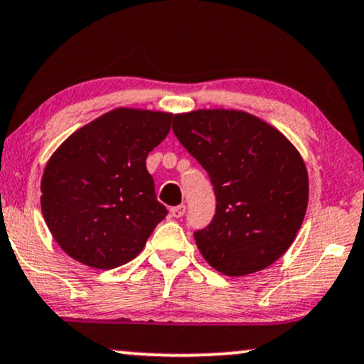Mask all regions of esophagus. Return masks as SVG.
I'll list each match as a JSON object with an SVG mask.
<instances>
[{"label": "esophagus", "mask_w": 364, "mask_h": 364, "mask_svg": "<svg viewBox=\"0 0 364 364\" xmlns=\"http://www.w3.org/2000/svg\"><path fill=\"white\" fill-rule=\"evenodd\" d=\"M185 212H186V205H185V203H181V205H176V207H173V208L169 210L171 217H174V218H179V217H183V215H185Z\"/></svg>", "instance_id": "esophagus-1"}]
</instances>
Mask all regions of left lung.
Instances as JSON below:
<instances>
[{"label": "left lung", "instance_id": "8db88e82", "mask_svg": "<svg viewBox=\"0 0 364 364\" xmlns=\"http://www.w3.org/2000/svg\"><path fill=\"white\" fill-rule=\"evenodd\" d=\"M173 132L208 173L215 215L195 230L200 252L227 277L268 268L296 237L309 203V176L296 149L246 112L176 115Z\"/></svg>", "mask_w": 364, "mask_h": 364}]
</instances>
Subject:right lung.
<instances>
[{
    "mask_svg": "<svg viewBox=\"0 0 364 364\" xmlns=\"http://www.w3.org/2000/svg\"><path fill=\"white\" fill-rule=\"evenodd\" d=\"M171 113L118 108L73 134L42 176V213L60 247L82 264L132 261L168 210L146 159L169 134Z\"/></svg>",
    "mask_w": 364,
    "mask_h": 364,
    "instance_id": "right-lung-1",
    "label": "right lung"
}]
</instances>
